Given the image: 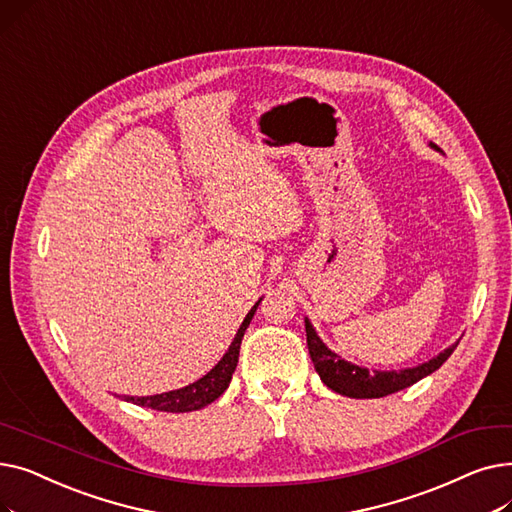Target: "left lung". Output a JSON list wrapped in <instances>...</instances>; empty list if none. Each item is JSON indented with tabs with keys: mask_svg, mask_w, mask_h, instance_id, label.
Returning a JSON list of instances; mask_svg holds the SVG:
<instances>
[{
	"mask_svg": "<svg viewBox=\"0 0 512 512\" xmlns=\"http://www.w3.org/2000/svg\"><path fill=\"white\" fill-rule=\"evenodd\" d=\"M436 147V145H432ZM438 149V147H436ZM305 332H307V346H309V355L315 365V371L319 373L321 382H324L328 388L342 396H351V398H382L388 394H394L398 390H405L413 386L415 382L423 380L425 375L434 373L436 369L442 367V363L454 353L456 344L446 348L444 353L434 357L432 361L421 363L411 369H402V371H369L365 367L353 365L344 359H340L336 353H332L330 348L319 340L315 334L313 326L309 324V319H305Z\"/></svg>",
	"mask_w": 512,
	"mask_h": 512,
	"instance_id": "left-lung-1",
	"label": "left lung"
}]
</instances>
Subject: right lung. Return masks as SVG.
I'll list each match as a JSON object with an SVG mask.
<instances>
[{
  "label": "right lung",
  "mask_w": 512,
  "mask_h": 512,
  "mask_svg": "<svg viewBox=\"0 0 512 512\" xmlns=\"http://www.w3.org/2000/svg\"><path fill=\"white\" fill-rule=\"evenodd\" d=\"M259 307V301L253 305V309L247 313L242 326L238 328L228 353L222 357V361L215 365L207 375H203L201 380H197L195 384H188L180 390H172V392H164V394H155V396H124V400L132 402V405L139 407H147L153 411H166V413H188V411H197L207 407L209 402H213L215 398H220L224 394V390L228 388L232 373L236 369L238 363V353H240V342L242 336H245L251 319L255 315Z\"/></svg>",
  "instance_id": "add662e5"
}]
</instances>
